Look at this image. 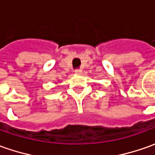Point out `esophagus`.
Returning <instances> with one entry per match:
<instances>
[{
    "label": "esophagus",
    "instance_id": "esophagus-1",
    "mask_svg": "<svg viewBox=\"0 0 155 155\" xmlns=\"http://www.w3.org/2000/svg\"><path fill=\"white\" fill-rule=\"evenodd\" d=\"M81 72H82L81 69H75V70H74V73H75L76 74H81Z\"/></svg>",
    "mask_w": 155,
    "mask_h": 155
}]
</instances>
